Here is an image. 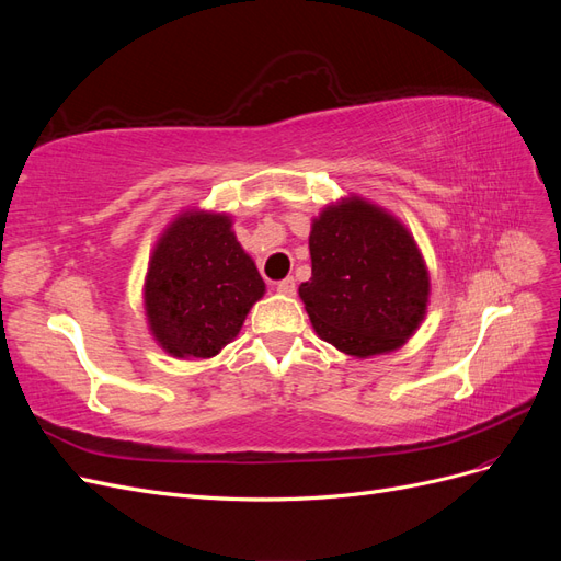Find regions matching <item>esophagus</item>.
<instances>
[{
    "instance_id": "34e87169",
    "label": "esophagus",
    "mask_w": 561,
    "mask_h": 561,
    "mask_svg": "<svg viewBox=\"0 0 561 561\" xmlns=\"http://www.w3.org/2000/svg\"><path fill=\"white\" fill-rule=\"evenodd\" d=\"M276 290L285 297H293L297 293V283H295V278H285L280 283H276Z\"/></svg>"
}]
</instances>
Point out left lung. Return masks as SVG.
Instances as JSON below:
<instances>
[{
    "instance_id": "left-lung-1",
    "label": "left lung",
    "mask_w": 561,
    "mask_h": 561,
    "mask_svg": "<svg viewBox=\"0 0 561 561\" xmlns=\"http://www.w3.org/2000/svg\"><path fill=\"white\" fill-rule=\"evenodd\" d=\"M311 278L299 285L311 325L355 358L400 348L426 316L431 278L414 236L360 196L311 225Z\"/></svg>"
}]
</instances>
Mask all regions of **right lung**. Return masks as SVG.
Returning <instances> with one entry per match:
<instances>
[{"mask_svg": "<svg viewBox=\"0 0 561 561\" xmlns=\"http://www.w3.org/2000/svg\"><path fill=\"white\" fill-rule=\"evenodd\" d=\"M264 280L225 213H180L157 241L145 278V311L173 358H213L241 332Z\"/></svg>", "mask_w": 561, "mask_h": 561, "instance_id": "1", "label": "right lung"}]
</instances>
